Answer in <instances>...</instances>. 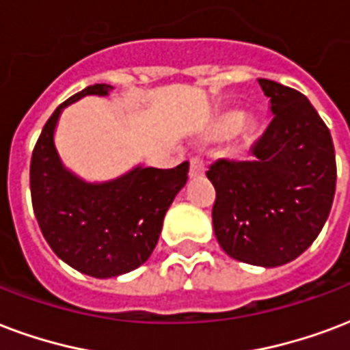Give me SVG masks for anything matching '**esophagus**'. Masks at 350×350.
Masks as SVG:
<instances>
[{"label": "esophagus", "mask_w": 350, "mask_h": 350, "mask_svg": "<svg viewBox=\"0 0 350 350\" xmlns=\"http://www.w3.org/2000/svg\"><path fill=\"white\" fill-rule=\"evenodd\" d=\"M205 174V163L200 157H193L191 159V169H189V176L191 178H202Z\"/></svg>", "instance_id": "34e87169"}]
</instances>
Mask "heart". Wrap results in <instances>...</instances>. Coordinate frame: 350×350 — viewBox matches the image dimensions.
<instances>
[{
  "label": "heart",
  "instance_id": "1",
  "mask_svg": "<svg viewBox=\"0 0 350 350\" xmlns=\"http://www.w3.org/2000/svg\"><path fill=\"white\" fill-rule=\"evenodd\" d=\"M240 126H242V116L239 111H231V113L224 116L222 119H218L213 124L211 135L217 137V139H228V137H233L234 133L239 132Z\"/></svg>",
  "mask_w": 350,
  "mask_h": 350
}]
</instances>
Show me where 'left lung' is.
Here are the masks:
<instances>
[{
  "instance_id": "8db88e82",
  "label": "left lung",
  "mask_w": 350,
  "mask_h": 350,
  "mask_svg": "<svg viewBox=\"0 0 350 350\" xmlns=\"http://www.w3.org/2000/svg\"><path fill=\"white\" fill-rule=\"evenodd\" d=\"M271 122L250 161L218 159L207 170L217 189L213 228L240 262L275 268L310 247L329 218L336 156L329 128L292 88L258 79Z\"/></svg>"
}]
</instances>
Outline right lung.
Masks as SVG:
<instances>
[{
    "label": "right lung",
    "instance_id": "1",
    "mask_svg": "<svg viewBox=\"0 0 350 350\" xmlns=\"http://www.w3.org/2000/svg\"><path fill=\"white\" fill-rule=\"evenodd\" d=\"M110 84L88 86L53 111L31 159V196L44 239L80 273L110 279L139 268L154 252L163 218L187 183L189 161L174 169L135 165L106 181H88L64 165L55 145L64 108Z\"/></svg>",
    "mask_w": 350,
    "mask_h": 350
}]
</instances>
